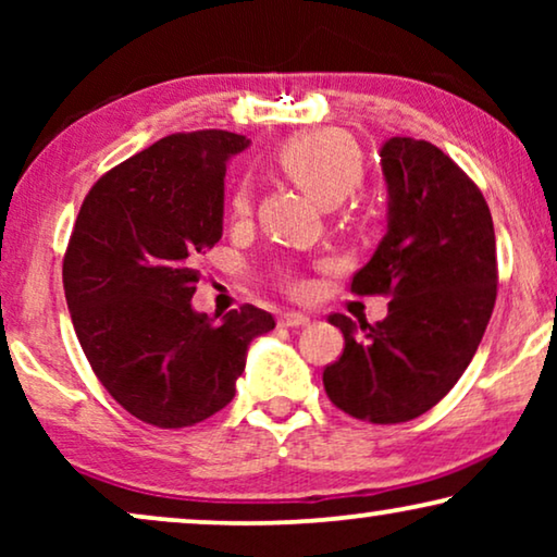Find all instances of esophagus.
I'll use <instances>...</instances> for the list:
<instances>
[{
    "label": "esophagus",
    "instance_id": "34e87169",
    "mask_svg": "<svg viewBox=\"0 0 557 557\" xmlns=\"http://www.w3.org/2000/svg\"><path fill=\"white\" fill-rule=\"evenodd\" d=\"M309 317L301 314V311H284L278 317V326H286V330H296V326H307Z\"/></svg>",
    "mask_w": 557,
    "mask_h": 557
}]
</instances>
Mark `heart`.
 <instances>
[{
  "instance_id": "obj_1",
  "label": "heart",
  "mask_w": 557,
  "mask_h": 557,
  "mask_svg": "<svg viewBox=\"0 0 557 557\" xmlns=\"http://www.w3.org/2000/svg\"><path fill=\"white\" fill-rule=\"evenodd\" d=\"M276 164L322 208H337L362 185L364 162L357 144L342 132H314L296 136L276 151ZM235 215L250 210V193L246 185L233 197ZM294 286L292 276H284Z\"/></svg>"
}]
</instances>
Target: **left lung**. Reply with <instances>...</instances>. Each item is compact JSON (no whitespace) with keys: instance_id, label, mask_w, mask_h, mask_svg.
Here are the masks:
<instances>
[{"instance_id":"left-lung-1","label":"left lung","mask_w":557,"mask_h":557,"mask_svg":"<svg viewBox=\"0 0 557 557\" xmlns=\"http://www.w3.org/2000/svg\"><path fill=\"white\" fill-rule=\"evenodd\" d=\"M380 166L387 231L352 292L393 301L377 324L330 317L345 352L322 380L345 413L403 423L436 406L469 368L497 299V248L479 187L431 141L391 136Z\"/></svg>"}]
</instances>
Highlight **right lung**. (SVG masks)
Instances as JSON below:
<instances>
[{
	"label": "right lung",
	"instance_id": "obj_1",
	"mask_svg": "<svg viewBox=\"0 0 557 557\" xmlns=\"http://www.w3.org/2000/svg\"><path fill=\"white\" fill-rule=\"evenodd\" d=\"M231 132L172 134L103 174L75 220L63 286L78 342L113 400L144 423H200L235 395L248 347L276 322L193 307L197 258L223 235Z\"/></svg>",
	"mask_w": 557,
	"mask_h": 557
}]
</instances>
